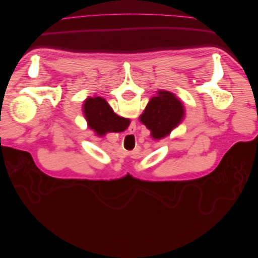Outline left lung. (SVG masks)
I'll use <instances>...</instances> for the list:
<instances>
[{
  "label": "left lung",
  "mask_w": 258,
  "mask_h": 258,
  "mask_svg": "<svg viewBox=\"0 0 258 258\" xmlns=\"http://www.w3.org/2000/svg\"><path fill=\"white\" fill-rule=\"evenodd\" d=\"M184 106L172 92L159 90L146 105L140 120L151 130V136L163 139L183 120Z\"/></svg>",
  "instance_id": "left-lung-1"
}]
</instances>
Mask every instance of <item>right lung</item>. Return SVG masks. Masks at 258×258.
Segmentation results:
<instances>
[{
  "mask_svg": "<svg viewBox=\"0 0 258 258\" xmlns=\"http://www.w3.org/2000/svg\"><path fill=\"white\" fill-rule=\"evenodd\" d=\"M83 111L89 128L95 130L99 136H104L107 132H120L126 129L127 118L116 115L103 98L92 97L86 99Z\"/></svg>",
  "mask_w": 258,
  "mask_h": 258,
  "instance_id": "right-lung-1",
  "label": "right lung"
}]
</instances>
